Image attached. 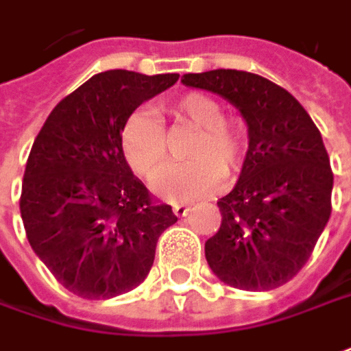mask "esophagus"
Here are the masks:
<instances>
[{"mask_svg":"<svg viewBox=\"0 0 351 351\" xmlns=\"http://www.w3.org/2000/svg\"><path fill=\"white\" fill-rule=\"evenodd\" d=\"M173 212H175L176 217H184L190 212V206H186V204H175L173 206Z\"/></svg>","mask_w":351,"mask_h":351,"instance_id":"1","label":"esophagus"}]
</instances>
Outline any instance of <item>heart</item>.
I'll return each instance as SVG.
<instances>
[{
    "label": "heart",
    "instance_id": "heart-1",
    "mask_svg": "<svg viewBox=\"0 0 351 351\" xmlns=\"http://www.w3.org/2000/svg\"><path fill=\"white\" fill-rule=\"evenodd\" d=\"M180 124L196 128L186 155L192 161L169 167L153 182V192L171 202H190L213 192L225 175L243 163L247 134L237 120L225 118L223 106L210 95L186 93L165 106ZM122 152L136 175L153 178L167 161L169 147L159 120L145 110L130 116L122 128Z\"/></svg>",
    "mask_w": 351,
    "mask_h": 351
}]
</instances>
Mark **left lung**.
<instances>
[{"label": "left lung", "mask_w": 351, "mask_h": 351, "mask_svg": "<svg viewBox=\"0 0 351 351\" xmlns=\"http://www.w3.org/2000/svg\"><path fill=\"white\" fill-rule=\"evenodd\" d=\"M180 81L223 97L248 128L239 180L217 202L221 227L206 241L212 272L247 291L287 284L332 212L334 175L319 128L291 93L256 73L212 69Z\"/></svg>", "instance_id": "8db88e82"}]
</instances>
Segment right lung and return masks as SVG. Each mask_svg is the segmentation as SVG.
<instances>
[{
	"mask_svg": "<svg viewBox=\"0 0 351 351\" xmlns=\"http://www.w3.org/2000/svg\"><path fill=\"white\" fill-rule=\"evenodd\" d=\"M178 75L110 69L93 75L46 118L32 143L21 217L36 256L83 299H110L152 270L157 241L176 223L155 204L122 152V128L139 104Z\"/></svg>",
	"mask_w": 351,
	"mask_h": 351,
	"instance_id": "right-lung-1",
	"label": "right lung"
}]
</instances>
